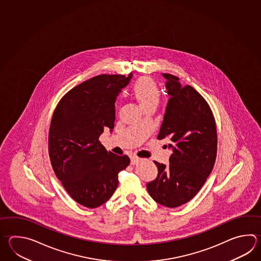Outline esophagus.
Instances as JSON below:
<instances>
[{
	"instance_id": "1",
	"label": "esophagus",
	"mask_w": 261,
	"mask_h": 261,
	"mask_svg": "<svg viewBox=\"0 0 261 261\" xmlns=\"http://www.w3.org/2000/svg\"><path fill=\"white\" fill-rule=\"evenodd\" d=\"M139 161H140V159H139V157L132 156V157H131V165H136V164L139 163Z\"/></svg>"
}]
</instances>
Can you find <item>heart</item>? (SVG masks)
<instances>
[{
  "mask_svg": "<svg viewBox=\"0 0 261 261\" xmlns=\"http://www.w3.org/2000/svg\"><path fill=\"white\" fill-rule=\"evenodd\" d=\"M134 94L144 109L158 104L160 90L153 81L148 77L140 78L134 86Z\"/></svg>",
  "mask_w": 261,
  "mask_h": 261,
  "instance_id": "obj_1",
  "label": "heart"
}]
</instances>
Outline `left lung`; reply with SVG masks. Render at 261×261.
<instances>
[{"instance_id": "obj_1", "label": "left lung", "mask_w": 261, "mask_h": 261, "mask_svg": "<svg viewBox=\"0 0 261 261\" xmlns=\"http://www.w3.org/2000/svg\"><path fill=\"white\" fill-rule=\"evenodd\" d=\"M170 98L157 139L169 141V165L154 161L158 175L147 184L149 195L166 207L191 201L213 169L218 150L217 126L206 100L191 85L164 73Z\"/></svg>"}]
</instances>
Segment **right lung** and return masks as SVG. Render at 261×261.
<instances>
[{"mask_svg":"<svg viewBox=\"0 0 261 261\" xmlns=\"http://www.w3.org/2000/svg\"><path fill=\"white\" fill-rule=\"evenodd\" d=\"M132 73L102 74L65 95L54 112L48 150L55 174L75 202L88 208L106 202L118 186V174L130 164L127 155L108 151L98 140L112 131L115 101Z\"/></svg>","mask_w":261,"mask_h":261,"instance_id":"obj_1","label":"right lung"}]
</instances>
